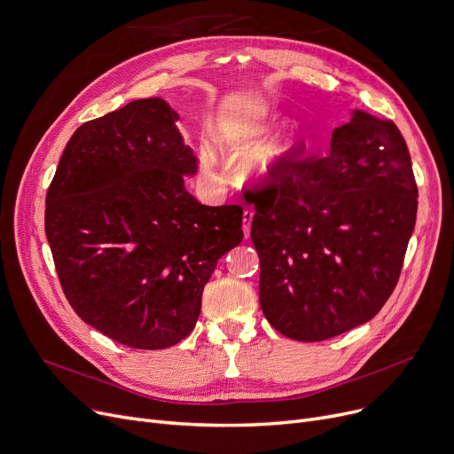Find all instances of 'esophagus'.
<instances>
[{"instance_id": "1", "label": "esophagus", "mask_w": 454, "mask_h": 454, "mask_svg": "<svg viewBox=\"0 0 454 454\" xmlns=\"http://www.w3.org/2000/svg\"><path fill=\"white\" fill-rule=\"evenodd\" d=\"M252 219H254V211L252 209H245L243 213V233L248 239L250 237V224H252Z\"/></svg>"}]
</instances>
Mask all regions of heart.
Here are the masks:
<instances>
[{
	"mask_svg": "<svg viewBox=\"0 0 454 454\" xmlns=\"http://www.w3.org/2000/svg\"><path fill=\"white\" fill-rule=\"evenodd\" d=\"M281 123V117L276 114L248 119V121H228L223 125V134L228 139L230 147L239 154H254L267 145L269 137ZM303 145L300 132L293 130L261 154L254 163V175L259 180H272L281 175L298 158V151ZM202 161L206 167L211 165V154L204 153Z\"/></svg>",
	"mask_w": 454,
	"mask_h": 454,
	"instance_id": "b5f03b06",
	"label": "heart"
}]
</instances>
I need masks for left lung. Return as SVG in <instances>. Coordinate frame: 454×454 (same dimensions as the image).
<instances>
[{"label":"left lung","mask_w":454,"mask_h":454,"mask_svg":"<svg viewBox=\"0 0 454 454\" xmlns=\"http://www.w3.org/2000/svg\"><path fill=\"white\" fill-rule=\"evenodd\" d=\"M298 158L254 187L259 303L281 335L327 340L372 320L394 293L418 185L390 119L355 110L325 158Z\"/></svg>","instance_id":"left-lung-1"}]
</instances>
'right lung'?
I'll return each instance as SVG.
<instances>
[{"instance_id":"add662e5","label":"right lung","mask_w":454,"mask_h":454,"mask_svg":"<svg viewBox=\"0 0 454 454\" xmlns=\"http://www.w3.org/2000/svg\"><path fill=\"white\" fill-rule=\"evenodd\" d=\"M160 98L82 123L45 197V235L74 311L112 340L163 349L193 331L217 261L243 241L241 206H204L197 156Z\"/></svg>"}]
</instances>
